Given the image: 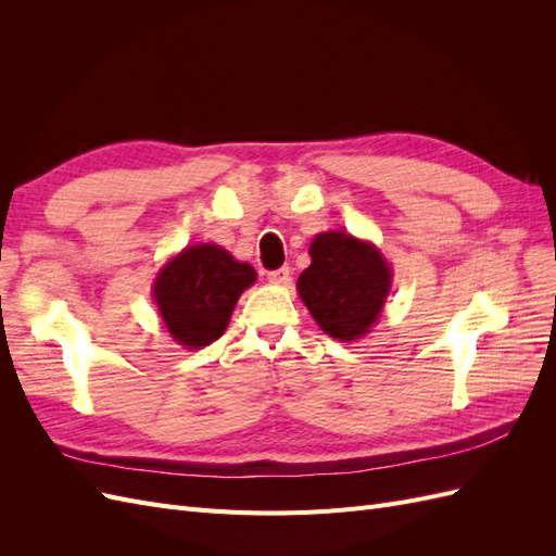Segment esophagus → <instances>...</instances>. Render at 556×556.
<instances>
[{"label":"esophagus","instance_id":"obj_1","mask_svg":"<svg viewBox=\"0 0 556 556\" xmlns=\"http://www.w3.org/2000/svg\"><path fill=\"white\" fill-rule=\"evenodd\" d=\"M290 280H292L290 266H280V268H276V271H268V282H274V285H288Z\"/></svg>","mask_w":556,"mask_h":556}]
</instances>
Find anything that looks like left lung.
Listing matches in <instances>:
<instances>
[{"mask_svg":"<svg viewBox=\"0 0 556 556\" xmlns=\"http://www.w3.org/2000/svg\"><path fill=\"white\" fill-rule=\"evenodd\" d=\"M308 252L311 266L296 280L301 301L331 339H362L390 294V264L374 243L345 231L317 233Z\"/></svg>","mask_w":556,"mask_h":556,"instance_id":"8db88e82","label":"left lung"}]
</instances>
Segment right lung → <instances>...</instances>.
I'll list each match as a JSON object with an SVG mask.
<instances>
[{
  "label": "right lung",
  "mask_w": 556,
  "mask_h": 556,
  "mask_svg": "<svg viewBox=\"0 0 556 556\" xmlns=\"http://www.w3.org/2000/svg\"><path fill=\"white\" fill-rule=\"evenodd\" d=\"M255 278V268L233 260L225 248L201 243L162 266L153 296L172 339L199 350L220 339L239 296Z\"/></svg>",
  "instance_id": "right-lung-1"
}]
</instances>
